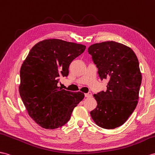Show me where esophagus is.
I'll return each instance as SVG.
<instances>
[{"label":"esophagus","instance_id":"esophagus-1","mask_svg":"<svg viewBox=\"0 0 155 155\" xmlns=\"http://www.w3.org/2000/svg\"><path fill=\"white\" fill-rule=\"evenodd\" d=\"M92 96V94L91 92H88L87 94H85V97H91Z\"/></svg>","mask_w":155,"mask_h":155}]
</instances>
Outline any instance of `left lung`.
I'll use <instances>...</instances> for the list:
<instances>
[{"label":"left lung","mask_w":155,"mask_h":155,"mask_svg":"<svg viewBox=\"0 0 155 155\" xmlns=\"http://www.w3.org/2000/svg\"><path fill=\"white\" fill-rule=\"evenodd\" d=\"M101 80L108 78L107 90L94 94L96 108L90 112L96 124L105 129L122 126L136 109L141 73L134 51L121 43L106 41L88 49Z\"/></svg>","instance_id":"1"}]
</instances>
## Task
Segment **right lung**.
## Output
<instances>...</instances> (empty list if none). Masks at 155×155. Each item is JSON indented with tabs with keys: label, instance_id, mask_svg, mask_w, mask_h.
<instances>
[{
	"label": "right lung",
	"instance_id": "obj_1",
	"mask_svg": "<svg viewBox=\"0 0 155 155\" xmlns=\"http://www.w3.org/2000/svg\"><path fill=\"white\" fill-rule=\"evenodd\" d=\"M86 46L60 39L36 44L20 69L19 94L29 115L42 128H58L65 124L75 107L84 97L58 86L59 75L67 77L74 59Z\"/></svg>",
	"mask_w": 155,
	"mask_h": 155
}]
</instances>
